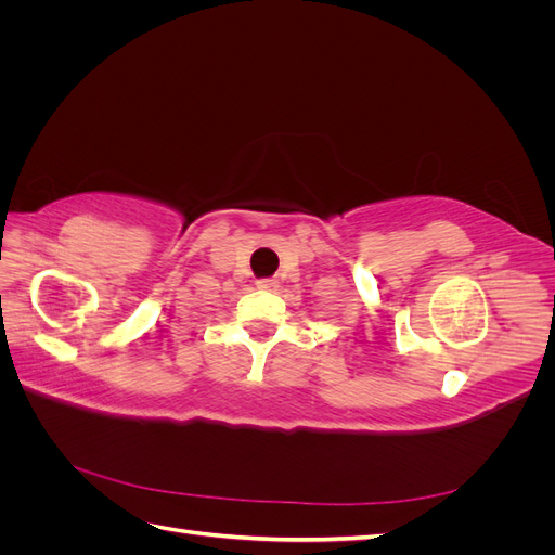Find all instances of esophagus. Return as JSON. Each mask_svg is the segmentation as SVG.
I'll return each mask as SVG.
<instances>
[{"label": "esophagus", "instance_id": "1", "mask_svg": "<svg viewBox=\"0 0 555 555\" xmlns=\"http://www.w3.org/2000/svg\"><path fill=\"white\" fill-rule=\"evenodd\" d=\"M257 287L261 292H275L280 287V282L275 278H261V280H257Z\"/></svg>", "mask_w": 555, "mask_h": 555}]
</instances>
